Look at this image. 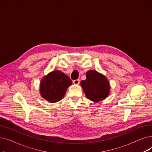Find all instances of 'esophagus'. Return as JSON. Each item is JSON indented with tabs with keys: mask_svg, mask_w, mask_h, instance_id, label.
Returning <instances> with one entry per match:
<instances>
[{
	"mask_svg": "<svg viewBox=\"0 0 152 152\" xmlns=\"http://www.w3.org/2000/svg\"><path fill=\"white\" fill-rule=\"evenodd\" d=\"M79 79H76V80H74L73 81V84H75V85H77V84H79Z\"/></svg>",
	"mask_w": 152,
	"mask_h": 152,
	"instance_id": "obj_1",
	"label": "esophagus"
}]
</instances>
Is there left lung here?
I'll return each instance as SVG.
<instances>
[{"label":"left lung","mask_w":152,"mask_h":152,"mask_svg":"<svg viewBox=\"0 0 152 152\" xmlns=\"http://www.w3.org/2000/svg\"><path fill=\"white\" fill-rule=\"evenodd\" d=\"M81 86L86 97L93 102H100L108 97L110 86L107 78L94 70L86 73V79L81 81Z\"/></svg>","instance_id":"8db88e82"}]
</instances>
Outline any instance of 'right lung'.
Returning <instances> with one entry per match:
<instances>
[{
    "instance_id": "obj_1",
    "label": "right lung",
    "mask_w": 152,
    "mask_h": 152,
    "mask_svg": "<svg viewBox=\"0 0 152 152\" xmlns=\"http://www.w3.org/2000/svg\"><path fill=\"white\" fill-rule=\"evenodd\" d=\"M71 84L72 81L67 75L61 71L55 70L42 78L40 84V93L47 101L57 102L63 99Z\"/></svg>"
}]
</instances>
